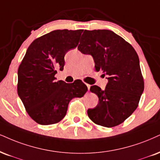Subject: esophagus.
<instances>
[{"label": "esophagus", "mask_w": 160, "mask_h": 160, "mask_svg": "<svg viewBox=\"0 0 160 160\" xmlns=\"http://www.w3.org/2000/svg\"><path fill=\"white\" fill-rule=\"evenodd\" d=\"M86 85H87V87H88V90H90V84H86Z\"/></svg>", "instance_id": "1"}]
</instances>
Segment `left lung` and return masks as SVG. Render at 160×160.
<instances>
[{
	"label": "left lung",
	"instance_id": "obj_1",
	"mask_svg": "<svg viewBox=\"0 0 160 160\" xmlns=\"http://www.w3.org/2000/svg\"><path fill=\"white\" fill-rule=\"evenodd\" d=\"M78 50L90 55L96 71L107 75L104 90L92 85L98 97L96 108L88 110L94 123L107 128L119 125L137 109L144 90L139 59L133 47L108 29L84 30Z\"/></svg>",
	"mask_w": 160,
	"mask_h": 160
}]
</instances>
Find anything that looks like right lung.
Segmentation results:
<instances>
[{
    "mask_svg": "<svg viewBox=\"0 0 160 160\" xmlns=\"http://www.w3.org/2000/svg\"><path fill=\"white\" fill-rule=\"evenodd\" d=\"M83 29H57L29 45L18 70V94L32 119L42 125L64 117L73 98H81L88 87L81 80L56 82L57 69L63 70L64 56L77 47Z\"/></svg>",
    "mask_w": 160,
    "mask_h": 160,
    "instance_id": "right-lung-1",
    "label": "right lung"
}]
</instances>
